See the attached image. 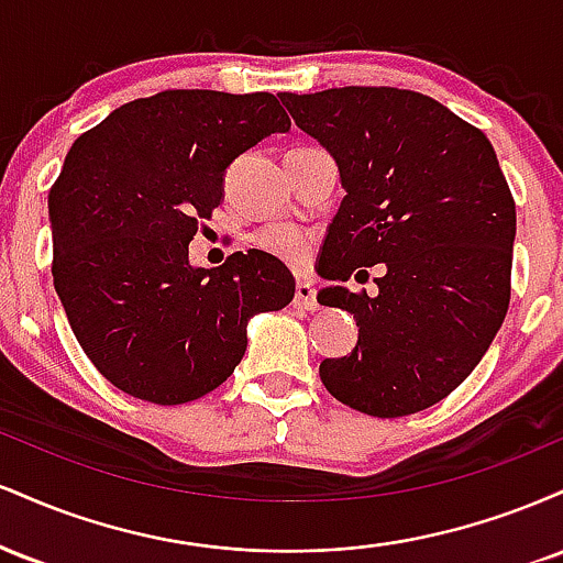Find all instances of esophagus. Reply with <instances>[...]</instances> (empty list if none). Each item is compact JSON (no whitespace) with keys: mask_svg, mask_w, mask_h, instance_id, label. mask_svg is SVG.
<instances>
[{"mask_svg":"<svg viewBox=\"0 0 563 563\" xmlns=\"http://www.w3.org/2000/svg\"><path fill=\"white\" fill-rule=\"evenodd\" d=\"M294 303H296V307H299V309H307V312H312V309H318V296H314L312 283H307V280L296 283Z\"/></svg>","mask_w":563,"mask_h":563,"instance_id":"1","label":"esophagus"}]
</instances>
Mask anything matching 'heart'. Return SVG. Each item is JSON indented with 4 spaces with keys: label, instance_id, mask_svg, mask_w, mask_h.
Returning a JSON list of instances; mask_svg holds the SVG:
<instances>
[{
    "label": "heart",
    "instance_id": "obj_1",
    "mask_svg": "<svg viewBox=\"0 0 563 563\" xmlns=\"http://www.w3.org/2000/svg\"><path fill=\"white\" fill-rule=\"evenodd\" d=\"M256 245L267 254L277 256L286 264H299L307 262L309 249H312V235L307 230L296 228V224H269L256 235Z\"/></svg>",
    "mask_w": 563,
    "mask_h": 563
}]
</instances>
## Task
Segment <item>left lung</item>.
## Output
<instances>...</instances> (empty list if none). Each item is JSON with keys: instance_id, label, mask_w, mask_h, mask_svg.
Segmentation results:
<instances>
[{"instance_id": "obj_1", "label": "left lung", "mask_w": 563, "mask_h": 563, "mask_svg": "<svg viewBox=\"0 0 563 563\" xmlns=\"http://www.w3.org/2000/svg\"><path fill=\"white\" fill-rule=\"evenodd\" d=\"M296 126L335 158L346 190L318 273V294L357 320V346L322 360L339 402L376 418L437 405L479 365L510 301L516 203L476 126L442 102L394 87L277 95ZM384 263L378 297L343 283Z\"/></svg>"}]
</instances>
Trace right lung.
Wrapping results in <instances>:
<instances>
[{"label": "right lung", "instance_id": "add662e5", "mask_svg": "<svg viewBox=\"0 0 563 563\" xmlns=\"http://www.w3.org/2000/svg\"><path fill=\"white\" fill-rule=\"evenodd\" d=\"M288 129L269 92L166 89L74 142L47 200L55 290L115 389L156 405L214 391L243 360L249 320L294 299L290 269L264 251L214 269L187 260L228 166Z\"/></svg>", "mask_w": 563, "mask_h": 563}]
</instances>
